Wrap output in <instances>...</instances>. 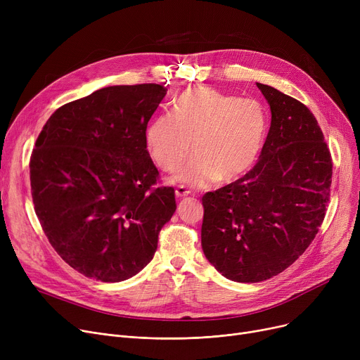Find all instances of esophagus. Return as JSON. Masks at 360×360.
Masks as SVG:
<instances>
[{"mask_svg": "<svg viewBox=\"0 0 360 360\" xmlns=\"http://www.w3.org/2000/svg\"><path fill=\"white\" fill-rule=\"evenodd\" d=\"M190 194H191V191L188 190L186 186H184V185H179V186H176V190H175V195H176L178 198L186 197V195H190Z\"/></svg>", "mask_w": 360, "mask_h": 360, "instance_id": "1", "label": "esophagus"}]
</instances>
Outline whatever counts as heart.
Here are the masks:
<instances>
[{"label": "heart", "mask_w": 360, "mask_h": 360, "mask_svg": "<svg viewBox=\"0 0 360 360\" xmlns=\"http://www.w3.org/2000/svg\"><path fill=\"white\" fill-rule=\"evenodd\" d=\"M267 134V113L254 98H238L210 87L191 89L146 129L147 153L166 172L194 156L175 179L204 188L232 182L254 166ZM192 143H190L189 141Z\"/></svg>", "instance_id": "heart-1"}]
</instances>
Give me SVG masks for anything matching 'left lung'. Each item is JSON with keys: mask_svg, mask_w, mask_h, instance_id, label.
<instances>
[{"mask_svg": "<svg viewBox=\"0 0 360 360\" xmlns=\"http://www.w3.org/2000/svg\"><path fill=\"white\" fill-rule=\"evenodd\" d=\"M271 110L259 160L238 181L202 197L201 245L226 278L257 283L305 252L324 220L333 160L312 112L257 83Z\"/></svg>", "mask_w": 360, "mask_h": 360, "instance_id": "8db88e82", "label": "left lung"}]
</instances>
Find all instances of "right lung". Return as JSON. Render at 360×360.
I'll return each mask as SVG.
<instances>
[{"mask_svg":"<svg viewBox=\"0 0 360 360\" xmlns=\"http://www.w3.org/2000/svg\"><path fill=\"white\" fill-rule=\"evenodd\" d=\"M160 84L109 86L56 109L30 158L34 212L58 255L86 277L127 280L153 259L176 210L146 148Z\"/></svg>","mask_w":360,"mask_h":360,"instance_id":"1","label":"right lung"}]
</instances>
